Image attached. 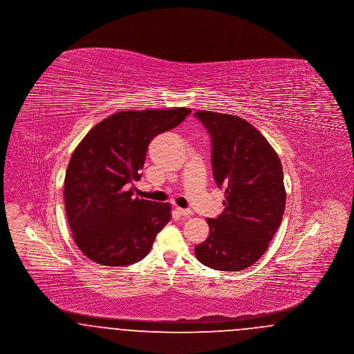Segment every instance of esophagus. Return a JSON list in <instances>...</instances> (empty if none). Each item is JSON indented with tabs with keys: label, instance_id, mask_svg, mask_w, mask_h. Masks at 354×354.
<instances>
[{
	"label": "esophagus",
	"instance_id": "34e87169",
	"mask_svg": "<svg viewBox=\"0 0 354 354\" xmlns=\"http://www.w3.org/2000/svg\"><path fill=\"white\" fill-rule=\"evenodd\" d=\"M176 212L182 216H191L192 215L191 209H185V208H179V207H176Z\"/></svg>",
	"mask_w": 354,
	"mask_h": 354
}]
</instances>
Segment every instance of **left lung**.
Masks as SVG:
<instances>
[{
    "label": "left lung",
    "mask_w": 354,
    "mask_h": 354,
    "mask_svg": "<svg viewBox=\"0 0 354 354\" xmlns=\"http://www.w3.org/2000/svg\"><path fill=\"white\" fill-rule=\"evenodd\" d=\"M212 143L214 179L225 189L224 211L207 219L209 235L195 247L212 270L237 272L267 251L286 209L283 166L268 140L247 120L198 111Z\"/></svg>",
    "instance_id": "obj_1"
}]
</instances>
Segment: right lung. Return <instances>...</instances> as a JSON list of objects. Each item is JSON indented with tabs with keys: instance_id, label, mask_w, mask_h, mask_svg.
<instances>
[{
	"instance_id": "obj_1",
	"label": "right lung",
	"mask_w": 354,
	"mask_h": 354,
	"mask_svg": "<svg viewBox=\"0 0 354 354\" xmlns=\"http://www.w3.org/2000/svg\"><path fill=\"white\" fill-rule=\"evenodd\" d=\"M189 109L120 111L94 126L68 162L65 208L73 239L97 264L140 261L171 219L169 203L133 198L153 136L179 126Z\"/></svg>"
}]
</instances>
